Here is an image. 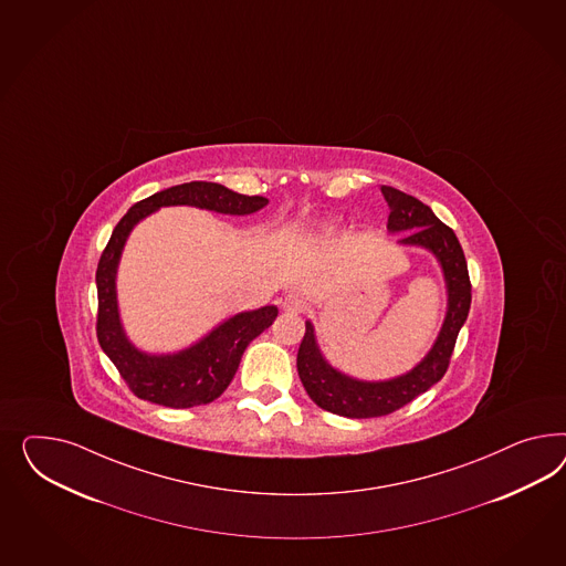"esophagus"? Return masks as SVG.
<instances>
[{
    "label": "esophagus",
    "mask_w": 566,
    "mask_h": 566,
    "mask_svg": "<svg viewBox=\"0 0 566 566\" xmlns=\"http://www.w3.org/2000/svg\"><path fill=\"white\" fill-rule=\"evenodd\" d=\"M304 297L300 295V293H295V291H291L287 293L283 300H281V307L285 310V312H293V314H297V312H302L304 310Z\"/></svg>",
    "instance_id": "1"
}]
</instances>
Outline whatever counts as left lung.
Returning <instances> with one entry per match:
<instances>
[{"label":"left lung","instance_id":"obj_1","mask_svg":"<svg viewBox=\"0 0 566 566\" xmlns=\"http://www.w3.org/2000/svg\"><path fill=\"white\" fill-rule=\"evenodd\" d=\"M380 192L388 205L387 229L390 233H405L399 243L421 245L437 256L447 283V316L432 349L413 370L390 380H357L335 370L316 343L314 326L307 321L306 335L297 352V374L310 399L318 407L343 418H380L403 405L411 403L444 376L451 361L457 335L468 321L471 306V283L463 248L451 227L444 226L430 207L418 198L405 195L390 186Z\"/></svg>","mask_w":566,"mask_h":566}]
</instances>
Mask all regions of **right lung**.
<instances>
[{
  "instance_id": "right-lung-1",
  "label": "right lung",
  "mask_w": 566,
  "mask_h": 566,
  "mask_svg": "<svg viewBox=\"0 0 566 566\" xmlns=\"http://www.w3.org/2000/svg\"><path fill=\"white\" fill-rule=\"evenodd\" d=\"M198 207L223 214H252L269 205L264 196L238 195L221 184L190 181L136 202L115 226L97 266V339L129 390L150 403L196 407L214 401L233 380L250 340L266 331L279 314L276 306L240 312L214 326L207 337L178 354L153 356L129 343L117 310L115 275L129 231L161 207Z\"/></svg>"
}]
</instances>
